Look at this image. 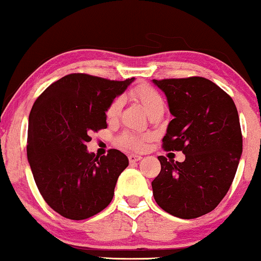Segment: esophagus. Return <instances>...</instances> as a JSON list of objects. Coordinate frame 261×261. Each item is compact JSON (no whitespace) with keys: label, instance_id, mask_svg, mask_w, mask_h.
I'll use <instances>...</instances> for the list:
<instances>
[{"label":"esophagus","instance_id":"1","mask_svg":"<svg viewBox=\"0 0 261 261\" xmlns=\"http://www.w3.org/2000/svg\"><path fill=\"white\" fill-rule=\"evenodd\" d=\"M128 159H129V163H137L142 159V156L138 154H129L128 155Z\"/></svg>","mask_w":261,"mask_h":261}]
</instances>
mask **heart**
Returning a JSON list of instances; mask_svg holds the SVG:
<instances>
[{
	"label": "heart",
	"mask_w": 261,
	"mask_h": 261,
	"mask_svg": "<svg viewBox=\"0 0 261 261\" xmlns=\"http://www.w3.org/2000/svg\"><path fill=\"white\" fill-rule=\"evenodd\" d=\"M133 97L138 99L144 107L146 112L151 114L156 110H163L164 112V101L163 97L159 95L158 91L149 87H140L135 89L133 91ZM121 107H122V98L117 97L110 103L108 109H107V119L109 121H114L117 119L119 114L121 112ZM142 142H144V138L140 135L133 134V133H124L119 138V144L123 147L139 149L142 147Z\"/></svg>",
	"instance_id": "b5f03b06"
}]
</instances>
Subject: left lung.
<instances>
[{
	"mask_svg": "<svg viewBox=\"0 0 261 261\" xmlns=\"http://www.w3.org/2000/svg\"><path fill=\"white\" fill-rule=\"evenodd\" d=\"M166 96L173 119L163 138L166 151H181L183 163L159 155L152 181L160 208L179 219H196L216 208L229 190L242 154L235 103L203 77L153 80Z\"/></svg>",
	"mask_w": 261,
	"mask_h": 261,
	"instance_id": "8db88e82",
	"label": "left lung"
}]
</instances>
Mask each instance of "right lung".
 <instances>
[{
	"label": "right lung",
	"instance_id": "1",
	"mask_svg": "<svg viewBox=\"0 0 261 261\" xmlns=\"http://www.w3.org/2000/svg\"><path fill=\"white\" fill-rule=\"evenodd\" d=\"M133 82L71 73L49 85L32 107L28 163L46 203L66 219H88L112 202L129 162L119 149L103 156L89 153L87 142L91 132L107 128L109 105Z\"/></svg>",
	"mask_w": 261,
	"mask_h": 261
}]
</instances>
